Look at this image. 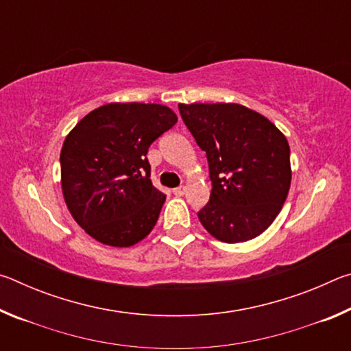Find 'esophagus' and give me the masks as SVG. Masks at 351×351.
Listing matches in <instances>:
<instances>
[{
	"mask_svg": "<svg viewBox=\"0 0 351 351\" xmlns=\"http://www.w3.org/2000/svg\"><path fill=\"white\" fill-rule=\"evenodd\" d=\"M184 193H186V187H184V186H180V187L173 189V195H175V197H182Z\"/></svg>",
	"mask_w": 351,
	"mask_h": 351,
	"instance_id": "obj_1",
	"label": "esophagus"
}]
</instances>
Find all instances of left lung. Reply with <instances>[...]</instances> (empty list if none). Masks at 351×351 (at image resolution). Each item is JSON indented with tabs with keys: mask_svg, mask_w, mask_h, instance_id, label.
<instances>
[{
	"mask_svg": "<svg viewBox=\"0 0 351 351\" xmlns=\"http://www.w3.org/2000/svg\"><path fill=\"white\" fill-rule=\"evenodd\" d=\"M181 117L206 152L210 199L198 212L217 240L241 243L265 232L291 186L289 145L260 112L239 104H180Z\"/></svg>",
	"mask_w": 351,
	"mask_h": 351,
	"instance_id": "8db88e82",
	"label": "left lung"
}]
</instances>
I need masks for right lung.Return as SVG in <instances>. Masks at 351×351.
Here are the masks:
<instances>
[{"label": "right lung", "instance_id": "obj_1", "mask_svg": "<svg viewBox=\"0 0 351 351\" xmlns=\"http://www.w3.org/2000/svg\"><path fill=\"white\" fill-rule=\"evenodd\" d=\"M178 122L159 104H106L71 130L62 190L77 224L104 245L133 246L152 232L165 195L153 186L148 147Z\"/></svg>", "mask_w": 351, "mask_h": 351}]
</instances>
